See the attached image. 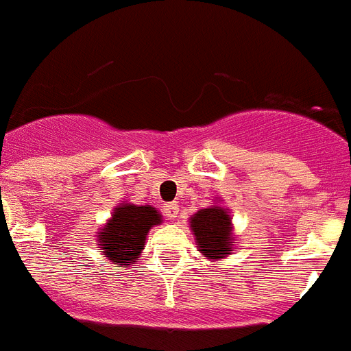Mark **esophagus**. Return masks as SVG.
<instances>
[{
  "label": "esophagus",
  "instance_id": "obj_1",
  "mask_svg": "<svg viewBox=\"0 0 351 351\" xmlns=\"http://www.w3.org/2000/svg\"><path fill=\"white\" fill-rule=\"evenodd\" d=\"M165 214L169 219H176L179 214V206L178 204H167L165 206Z\"/></svg>",
  "mask_w": 351,
  "mask_h": 351
}]
</instances>
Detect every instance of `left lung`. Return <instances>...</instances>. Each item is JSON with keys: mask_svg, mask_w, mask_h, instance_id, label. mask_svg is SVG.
Instances as JSON below:
<instances>
[{"mask_svg": "<svg viewBox=\"0 0 351 351\" xmlns=\"http://www.w3.org/2000/svg\"><path fill=\"white\" fill-rule=\"evenodd\" d=\"M190 228L193 232L197 250L207 260L226 258L235 250L234 225L230 210L219 204L200 209L190 218Z\"/></svg>", "mask_w": 351, "mask_h": 351, "instance_id": "left-lung-1", "label": "left lung"}]
</instances>
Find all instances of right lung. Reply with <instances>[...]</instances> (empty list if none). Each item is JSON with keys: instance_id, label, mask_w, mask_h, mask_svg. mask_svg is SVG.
Wrapping results in <instances>:
<instances>
[{"instance_id": "right-lung-1", "label": "right lung", "mask_w": 351, "mask_h": 351, "mask_svg": "<svg viewBox=\"0 0 351 351\" xmlns=\"http://www.w3.org/2000/svg\"><path fill=\"white\" fill-rule=\"evenodd\" d=\"M161 221L163 216L156 207L123 202L116 206L100 232H96L98 246L108 262L128 269L142 255L149 230Z\"/></svg>"}]
</instances>
